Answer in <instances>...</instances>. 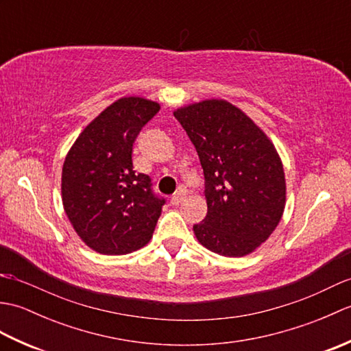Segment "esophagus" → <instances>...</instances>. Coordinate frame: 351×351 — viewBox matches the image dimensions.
Wrapping results in <instances>:
<instances>
[{"label":"esophagus","instance_id":"obj_1","mask_svg":"<svg viewBox=\"0 0 351 351\" xmlns=\"http://www.w3.org/2000/svg\"><path fill=\"white\" fill-rule=\"evenodd\" d=\"M184 199H185V191H184V190H180V191H176L173 196H171L170 204H171V205H180Z\"/></svg>","mask_w":351,"mask_h":351}]
</instances>
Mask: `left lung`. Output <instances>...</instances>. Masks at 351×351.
Here are the masks:
<instances>
[{
    "instance_id": "1",
    "label": "left lung",
    "mask_w": 351,
    "mask_h": 351,
    "mask_svg": "<svg viewBox=\"0 0 351 351\" xmlns=\"http://www.w3.org/2000/svg\"><path fill=\"white\" fill-rule=\"evenodd\" d=\"M173 114L204 169L208 213L193 226L196 238L223 256L252 253L271 235L285 208V173L274 145L228 101L191 104Z\"/></svg>"
}]
</instances>
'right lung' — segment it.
Wrapping results in <instances>:
<instances>
[{
  "label": "right lung",
  "mask_w": 351,
  "mask_h": 351,
  "mask_svg": "<svg viewBox=\"0 0 351 351\" xmlns=\"http://www.w3.org/2000/svg\"><path fill=\"white\" fill-rule=\"evenodd\" d=\"M160 104L130 96L117 99L88 123L66 155L62 171L64 213L88 247L126 255L152 238L166 199L151 178L136 173L132 145Z\"/></svg>",
  "instance_id": "obj_1"
}]
</instances>
